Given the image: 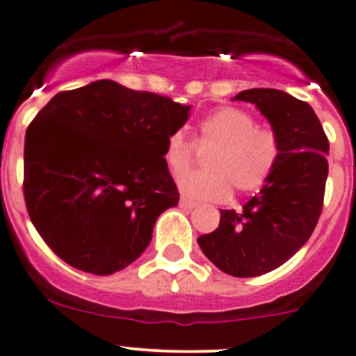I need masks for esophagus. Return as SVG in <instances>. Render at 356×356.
<instances>
[{"label": "esophagus", "mask_w": 356, "mask_h": 356, "mask_svg": "<svg viewBox=\"0 0 356 356\" xmlns=\"http://www.w3.org/2000/svg\"><path fill=\"white\" fill-rule=\"evenodd\" d=\"M179 207H183V209H195L197 204L192 202V200H188V199H179Z\"/></svg>", "instance_id": "34e87169"}]
</instances>
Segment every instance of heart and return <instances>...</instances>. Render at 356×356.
<instances>
[{"label": "heart", "instance_id": "1", "mask_svg": "<svg viewBox=\"0 0 356 356\" xmlns=\"http://www.w3.org/2000/svg\"><path fill=\"white\" fill-rule=\"evenodd\" d=\"M197 147L207 151L202 173L178 179L183 195L193 200H225L232 193H252L269 179L280 157V142L269 130L236 108L209 113L197 127ZM192 144L181 130L173 131L164 145V163L181 175L192 163Z\"/></svg>", "mask_w": 356, "mask_h": 356}]
</instances>
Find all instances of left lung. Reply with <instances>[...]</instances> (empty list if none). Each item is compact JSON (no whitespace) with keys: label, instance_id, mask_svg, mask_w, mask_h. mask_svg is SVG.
<instances>
[{"label":"left lung","instance_id":"1","mask_svg":"<svg viewBox=\"0 0 356 356\" xmlns=\"http://www.w3.org/2000/svg\"><path fill=\"white\" fill-rule=\"evenodd\" d=\"M233 101L252 102L280 142V157L259 195L240 212L221 211L216 232L199 247L222 273L255 277L283 266L312 234L324 200L329 142L309 102L276 89L243 90Z\"/></svg>","mask_w":356,"mask_h":356}]
</instances>
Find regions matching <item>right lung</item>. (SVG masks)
Masks as SVG:
<instances>
[{
    "label": "right lung",
    "mask_w": 356,
    "mask_h": 356,
    "mask_svg": "<svg viewBox=\"0 0 356 356\" xmlns=\"http://www.w3.org/2000/svg\"><path fill=\"white\" fill-rule=\"evenodd\" d=\"M192 106L96 80L56 94L25 134L24 195L51 250L109 276L142 255L156 219L178 205L164 145Z\"/></svg>",
    "instance_id": "1"
}]
</instances>
